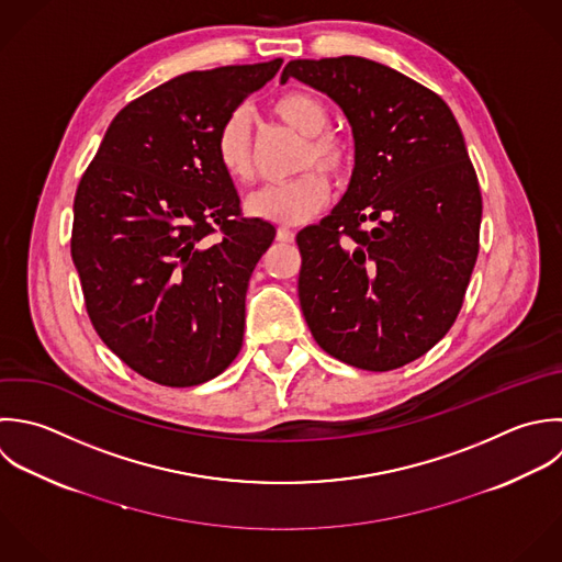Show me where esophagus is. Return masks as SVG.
I'll use <instances>...</instances> for the list:
<instances>
[{"label": "esophagus", "instance_id": "34e87169", "mask_svg": "<svg viewBox=\"0 0 562 562\" xmlns=\"http://www.w3.org/2000/svg\"><path fill=\"white\" fill-rule=\"evenodd\" d=\"M278 240H282V243H293L295 240V232L291 229V227H278Z\"/></svg>", "mask_w": 562, "mask_h": 562}]
</instances>
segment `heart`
<instances>
[{
	"label": "heart",
	"mask_w": 562,
	"mask_h": 562,
	"mask_svg": "<svg viewBox=\"0 0 562 562\" xmlns=\"http://www.w3.org/2000/svg\"><path fill=\"white\" fill-rule=\"evenodd\" d=\"M271 113L304 135L295 164V172L302 175L249 194L247 212L280 225H297L315 216L330 196V183L322 171L335 183H344L352 175L357 146L346 133L328 126L330 109L313 91L291 89L280 93L271 102ZM214 153L232 181L249 183L254 179L251 126L245 111H234L221 122L214 135Z\"/></svg>",
	"instance_id": "heart-1"
}]
</instances>
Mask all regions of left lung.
Returning <instances> with one entry per match:
<instances>
[{"mask_svg": "<svg viewBox=\"0 0 562 562\" xmlns=\"http://www.w3.org/2000/svg\"><path fill=\"white\" fill-rule=\"evenodd\" d=\"M289 76L348 115L357 166L344 201L297 234V293L324 352L390 372L456 324L480 254L482 192L449 104L361 58H297Z\"/></svg>", "mask_w": 562, "mask_h": 562, "instance_id": "1", "label": "left lung"}]
</instances>
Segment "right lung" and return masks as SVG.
<instances>
[{
    "label": "right lung",
    "mask_w": 562,
    "mask_h": 562,
    "mask_svg": "<svg viewBox=\"0 0 562 562\" xmlns=\"http://www.w3.org/2000/svg\"><path fill=\"white\" fill-rule=\"evenodd\" d=\"M280 65L188 71L135 98L76 188L69 247L87 315L157 385H201L240 352L247 284L276 227L243 216L214 135Z\"/></svg>",
    "instance_id": "1"
}]
</instances>
